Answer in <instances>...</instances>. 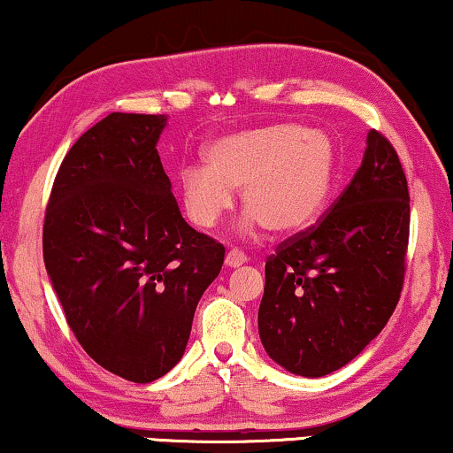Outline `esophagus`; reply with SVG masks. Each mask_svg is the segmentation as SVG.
<instances>
[{
	"label": "esophagus",
	"instance_id": "obj_1",
	"mask_svg": "<svg viewBox=\"0 0 453 453\" xmlns=\"http://www.w3.org/2000/svg\"><path fill=\"white\" fill-rule=\"evenodd\" d=\"M225 262L228 268H239V265H243L247 262V256L241 250H231L226 253Z\"/></svg>",
	"mask_w": 453,
	"mask_h": 453
}]
</instances>
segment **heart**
I'll use <instances>...</instances> for the list:
<instances>
[{"label": "heart", "mask_w": 453, "mask_h": 453, "mask_svg": "<svg viewBox=\"0 0 453 453\" xmlns=\"http://www.w3.org/2000/svg\"><path fill=\"white\" fill-rule=\"evenodd\" d=\"M206 169L179 173L183 208L200 228H214L233 208V191L250 222L276 234L313 225L330 200L336 177V148L326 132L296 123H274L216 140Z\"/></svg>", "instance_id": "obj_1"}]
</instances>
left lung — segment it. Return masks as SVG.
I'll use <instances>...</instances> for the list:
<instances>
[{
	"label": "left lung",
	"instance_id": "1",
	"mask_svg": "<svg viewBox=\"0 0 453 453\" xmlns=\"http://www.w3.org/2000/svg\"><path fill=\"white\" fill-rule=\"evenodd\" d=\"M411 196L398 154L371 129L363 163L318 225L265 262L259 338L290 373L350 363L392 318L406 272Z\"/></svg>",
	"mask_w": 453,
	"mask_h": 453
}]
</instances>
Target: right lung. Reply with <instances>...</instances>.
I'll list each match as a JSON object with an SVG mask.
<instances>
[{
    "label": "right lung",
    "instance_id": "right-lung-1",
    "mask_svg": "<svg viewBox=\"0 0 453 453\" xmlns=\"http://www.w3.org/2000/svg\"><path fill=\"white\" fill-rule=\"evenodd\" d=\"M165 115L111 113L65 154L42 257L90 358L134 383L175 367L225 247L183 220L157 142Z\"/></svg>",
    "mask_w": 453,
    "mask_h": 453
}]
</instances>
